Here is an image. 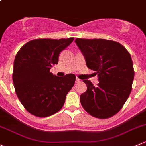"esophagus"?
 <instances>
[{
	"label": "esophagus",
	"mask_w": 146,
	"mask_h": 146,
	"mask_svg": "<svg viewBox=\"0 0 146 146\" xmlns=\"http://www.w3.org/2000/svg\"><path fill=\"white\" fill-rule=\"evenodd\" d=\"M80 82V80L79 79V78H76V83H78V82Z\"/></svg>",
	"instance_id": "esophagus-1"
}]
</instances>
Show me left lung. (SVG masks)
Segmentation results:
<instances>
[{"mask_svg":"<svg viewBox=\"0 0 146 146\" xmlns=\"http://www.w3.org/2000/svg\"><path fill=\"white\" fill-rule=\"evenodd\" d=\"M75 42L85 59L87 66L96 72L99 83L87 87L80 96L82 107L92 116L106 119L113 116L128 99L134 77L131 57L124 46L105 39H81Z\"/></svg>","mask_w":146,"mask_h":146,"instance_id":"obj_1","label":"left lung"}]
</instances>
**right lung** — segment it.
Wrapping results in <instances>:
<instances>
[{
    "label": "right lung",
    "instance_id": "obj_1",
    "mask_svg": "<svg viewBox=\"0 0 146 146\" xmlns=\"http://www.w3.org/2000/svg\"><path fill=\"white\" fill-rule=\"evenodd\" d=\"M66 39H36L19 50L14 61L12 80L15 92L25 109L33 115L45 117L61 110L76 77H59L50 73L59 56L73 41Z\"/></svg>",
    "mask_w": 146,
    "mask_h": 146
}]
</instances>
